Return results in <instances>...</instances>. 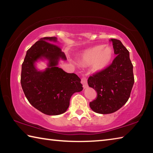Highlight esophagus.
<instances>
[{
	"label": "esophagus",
	"mask_w": 153,
	"mask_h": 153,
	"mask_svg": "<svg viewBox=\"0 0 153 153\" xmlns=\"http://www.w3.org/2000/svg\"><path fill=\"white\" fill-rule=\"evenodd\" d=\"M81 82H82V84H83V87H84V88H86L88 87V83H87L86 77H82Z\"/></svg>",
	"instance_id": "obj_1"
}]
</instances>
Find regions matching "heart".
Masks as SVG:
<instances>
[{
  "label": "heart",
  "mask_w": 153,
  "mask_h": 153,
  "mask_svg": "<svg viewBox=\"0 0 153 153\" xmlns=\"http://www.w3.org/2000/svg\"><path fill=\"white\" fill-rule=\"evenodd\" d=\"M113 56V51L110 46L98 45L83 52L80 61L84 65H92L94 71H102L108 66Z\"/></svg>",
  "instance_id": "heart-1"
}]
</instances>
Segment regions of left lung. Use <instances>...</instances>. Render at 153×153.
Wrapping results in <instances>:
<instances>
[{
	"instance_id": "8db88e82",
	"label": "left lung",
	"mask_w": 153,
	"mask_h": 153,
	"mask_svg": "<svg viewBox=\"0 0 153 153\" xmlns=\"http://www.w3.org/2000/svg\"><path fill=\"white\" fill-rule=\"evenodd\" d=\"M116 57L103 70L90 76L88 84L97 92V97L90 102L94 112L109 114L120 109L128 101L134 77L129 53L120 40L111 39Z\"/></svg>"
}]
</instances>
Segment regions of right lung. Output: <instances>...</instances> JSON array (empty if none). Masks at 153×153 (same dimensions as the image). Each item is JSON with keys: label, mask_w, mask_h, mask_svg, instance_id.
<instances>
[{"label": "right lung", "mask_w": 153, "mask_h": 153, "mask_svg": "<svg viewBox=\"0 0 153 153\" xmlns=\"http://www.w3.org/2000/svg\"><path fill=\"white\" fill-rule=\"evenodd\" d=\"M56 37L40 38L28 49L22 63L21 84L29 102L36 109L48 115L65 112L71 97L83 90L81 79L75 74H68L57 65L61 59L66 60L63 52L57 45ZM46 59L48 67L38 71L35 63Z\"/></svg>", "instance_id": "1"}]
</instances>
